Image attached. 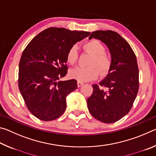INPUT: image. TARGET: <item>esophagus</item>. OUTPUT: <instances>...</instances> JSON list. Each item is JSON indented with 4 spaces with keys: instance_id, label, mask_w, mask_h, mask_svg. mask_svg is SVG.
I'll return each instance as SVG.
<instances>
[{
    "instance_id": "esophagus-1",
    "label": "esophagus",
    "mask_w": 156,
    "mask_h": 156,
    "mask_svg": "<svg viewBox=\"0 0 156 156\" xmlns=\"http://www.w3.org/2000/svg\"><path fill=\"white\" fill-rule=\"evenodd\" d=\"M84 83H82V82H80V81H79V80H78L77 81V84H78V87H81L82 85H83Z\"/></svg>"
}]
</instances>
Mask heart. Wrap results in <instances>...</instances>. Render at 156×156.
Wrapping results in <instances>:
<instances>
[{
  "label": "heart",
  "mask_w": 156,
  "mask_h": 156,
  "mask_svg": "<svg viewBox=\"0 0 156 156\" xmlns=\"http://www.w3.org/2000/svg\"><path fill=\"white\" fill-rule=\"evenodd\" d=\"M84 50L92 55L89 67H77L70 71L69 75L80 82H86L96 79L100 72V76H105L109 72L112 61L106 54V47L98 40H91L84 44ZM78 60V49L76 44L69 49L67 54V61L70 65H74ZM99 69V72L97 68Z\"/></svg>",
  "instance_id": "1"
}]
</instances>
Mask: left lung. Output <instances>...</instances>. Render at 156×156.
Instances as JSON below:
<instances>
[{
    "label": "left lung",
    "mask_w": 156,
    "mask_h": 156,
    "mask_svg": "<svg viewBox=\"0 0 156 156\" xmlns=\"http://www.w3.org/2000/svg\"><path fill=\"white\" fill-rule=\"evenodd\" d=\"M98 39L108 47L112 65L99 85L93 84V93L87 100L89 112L105 123H113L129 112L139 88L136 56L129 44L112 30L93 31L89 39Z\"/></svg>",
    "instance_id": "left-lung-1"
}]
</instances>
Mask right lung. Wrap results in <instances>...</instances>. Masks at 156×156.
<instances>
[{"mask_svg": "<svg viewBox=\"0 0 156 156\" xmlns=\"http://www.w3.org/2000/svg\"><path fill=\"white\" fill-rule=\"evenodd\" d=\"M89 34L49 27L25 47L19 63L18 87L27 109L37 118L51 121L65 112L66 97L77 89L74 79L60 80L67 73V51Z\"/></svg>", "mask_w": 156, "mask_h": 156, "instance_id": "right-lung-1", "label": "right lung"}]
</instances>
